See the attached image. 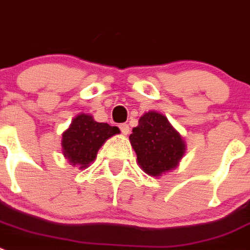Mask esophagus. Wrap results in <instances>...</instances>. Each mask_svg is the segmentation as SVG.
<instances>
[{"label": "esophagus", "instance_id": "obj_1", "mask_svg": "<svg viewBox=\"0 0 250 250\" xmlns=\"http://www.w3.org/2000/svg\"><path fill=\"white\" fill-rule=\"evenodd\" d=\"M119 127H120L121 132H123L124 135H127V134L130 132V127L127 124H120V125H119Z\"/></svg>", "mask_w": 250, "mask_h": 250}]
</instances>
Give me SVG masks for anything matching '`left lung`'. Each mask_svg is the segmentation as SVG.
<instances>
[{"instance_id":"obj_1","label":"left lung","mask_w":250,"mask_h":250,"mask_svg":"<svg viewBox=\"0 0 250 250\" xmlns=\"http://www.w3.org/2000/svg\"><path fill=\"white\" fill-rule=\"evenodd\" d=\"M129 139L141 169L151 176L174 169L185 152L182 136L164 115L155 111L141 116Z\"/></svg>"}]
</instances>
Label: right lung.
Masks as SVG:
<instances>
[{
	"label": "right lung",
	"instance_id": "obj_1",
	"mask_svg": "<svg viewBox=\"0 0 250 250\" xmlns=\"http://www.w3.org/2000/svg\"><path fill=\"white\" fill-rule=\"evenodd\" d=\"M119 132V127L98 123L90 115L80 114L62 134L63 155L72 165L83 169L96 158L101 145Z\"/></svg>",
	"mask_w": 250,
	"mask_h": 250
}]
</instances>
